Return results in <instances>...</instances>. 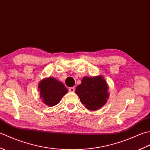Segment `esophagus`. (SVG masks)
I'll return each mask as SVG.
<instances>
[{
	"label": "esophagus",
	"mask_w": 150,
	"mask_h": 150,
	"mask_svg": "<svg viewBox=\"0 0 150 150\" xmlns=\"http://www.w3.org/2000/svg\"><path fill=\"white\" fill-rule=\"evenodd\" d=\"M75 88L74 87H71V88H69V91L70 92H74L75 91Z\"/></svg>",
	"instance_id": "34e87169"
}]
</instances>
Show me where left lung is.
<instances>
[{"label": "left lung", "instance_id": "obj_1", "mask_svg": "<svg viewBox=\"0 0 150 150\" xmlns=\"http://www.w3.org/2000/svg\"><path fill=\"white\" fill-rule=\"evenodd\" d=\"M108 84L102 76L84 77L81 84L76 88L81 103L90 110H97L106 103L109 97Z\"/></svg>", "mask_w": 150, "mask_h": 150}]
</instances>
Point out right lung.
<instances>
[{"instance_id": "add662e5", "label": "right lung", "mask_w": 150, "mask_h": 150, "mask_svg": "<svg viewBox=\"0 0 150 150\" xmlns=\"http://www.w3.org/2000/svg\"><path fill=\"white\" fill-rule=\"evenodd\" d=\"M39 88L43 103L49 106H55L68 92V90L61 82L52 77L41 81Z\"/></svg>"}]
</instances>
